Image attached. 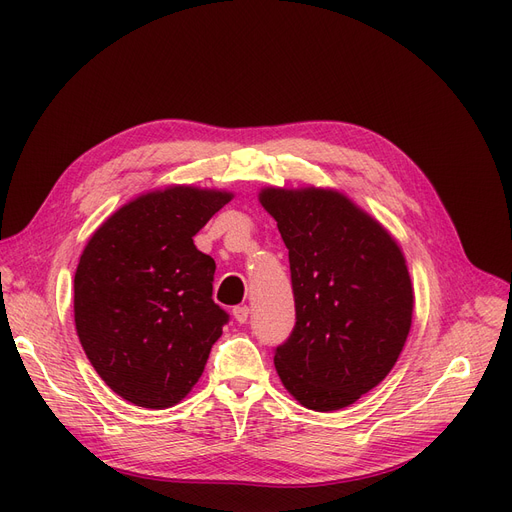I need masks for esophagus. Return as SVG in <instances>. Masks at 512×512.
Here are the masks:
<instances>
[{"mask_svg": "<svg viewBox=\"0 0 512 512\" xmlns=\"http://www.w3.org/2000/svg\"><path fill=\"white\" fill-rule=\"evenodd\" d=\"M232 315H234V319L238 321V324H247V319H249V307H247V305L234 307V309H232Z\"/></svg>", "mask_w": 512, "mask_h": 512, "instance_id": "1", "label": "esophagus"}]
</instances>
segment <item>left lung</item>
I'll use <instances>...</instances> for the list:
<instances>
[{
  "label": "left lung",
  "instance_id": "left-lung-1",
  "mask_svg": "<svg viewBox=\"0 0 512 512\" xmlns=\"http://www.w3.org/2000/svg\"><path fill=\"white\" fill-rule=\"evenodd\" d=\"M288 249L294 324L274 363L303 407L338 411L378 386L407 342L413 286L396 240L324 188H263Z\"/></svg>",
  "mask_w": 512,
  "mask_h": 512
}]
</instances>
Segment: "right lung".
I'll list each match as a JSON object with an SVG mask.
<instances>
[{
    "instance_id": "obj_1",
    "label": "right lung",
    "mask_w": 512,
    "mask_h": 512,
    "mask_svg": "<svg viewBox=\"0 0 512 512\" xmlns=\"http://www.w3.org/2000/svg\"><path fill=\"white\" fill-rule=\"evenodd\" d=\"M230 193L170 186L141 195L91 236L74 274V324L99 378L143 409L199 382L228 313L211 299L215 261L193 236Z\"/></svg>"
}]
</instances>
